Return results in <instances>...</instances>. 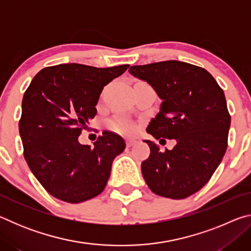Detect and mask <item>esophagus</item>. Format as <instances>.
I'll return each instance as SVG.
<instances>
[{
  "label": "esophagus",
  "mask_w": 251,
  "mask_h": 251,
  "mask_svg": "<svg viewBox=\"0 0 251 251\" xmlns=\"http://www.w3.org/2000/svg\"><path fill=\"white\" fill-rule=\"evenodd\" d=\"M135 144H136L135 139H127V141H126V146L127 147H131L133 145H135Z\"/></svg>",
  "instance_id": "1"
}]
</instances>
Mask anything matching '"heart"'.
Returning a JSON list of instances; mask_svg holds the SVG:
<instances>
[{
  "label": "heart",
  "instance_id": "obj_1",
  "mask_svg": "<svg viewBox=\"0 0 251 251\" xmlns=\"http://www.w3.org/2000/svg\"><path fill=\"white\" fill-rule=\"evenodd\" d=\"M107 124L113 131L124 136H133L138 131V126L133 121L123 116H115L110 118Z\"/></svg>",
  "mask_w": 251,
  "mask_h": 251
}]
</instances>
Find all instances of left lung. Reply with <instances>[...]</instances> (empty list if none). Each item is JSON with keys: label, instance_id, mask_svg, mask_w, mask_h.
Listing matches in <instances>:
<instances>
[{"label": "left lung", "instance_id": "obj_1", "mask_svg": "<svg viewBox=\"0 0 251 251\" xmlns=\"http://www.w3.org/2000/svg\"><path fill=\"white\" fill-rule=\"evenodd\" d=\"M146 80L163 100L147 131L159 143L175 139L172 151L154 143L142 163V174L152 193L184 199L205 186L228 146L230 114L223 88L202 67L179 61L135 65L128 70Z\"/></svg>", "mask_w": 251, "mask_h": 251}]
</instances>
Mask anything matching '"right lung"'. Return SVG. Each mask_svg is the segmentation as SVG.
Returning a JSON list of instances; mask_svg holds the SVG:
<instances>
[{
    "label": "right lung",
    "instance_id": "obj_1",
    "mask_svg": "<svg viewBox=\"0 0 251 251\" xmlns=\"http://www.w3.org/2000/svg\"><path fill=\"white\" fill-rule=\"evenodd\" d=\"M128 66H49L25 91L19 122L24 158L46 192L59 201L83 202L107 184L114 158L125 150L124 139L104 130L91 147L79 144L78 136L95 117L105 85Z\"/></svg>",
    "mask_w": 251,
    "mask_h": 251
}]
</instances>
